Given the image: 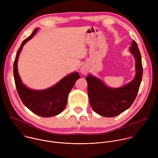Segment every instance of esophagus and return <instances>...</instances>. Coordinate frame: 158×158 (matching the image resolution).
<instances>
[{
    "instance_id": "esophagus-1",
    "label": "esophagus",
    "mask_w": 158,
    "mask_h": 158,
    "mask_svg": "<svg viewBox=\"0 0 158 158\" xmlns=\"http://www.w3.org/2000/svg\"><path fill=\"white\" fill-rule=\"evenodd\" d=\"M81 73L82 74H87V69L85 66H82L81 68Z\"/></svg>"
}]
</instances>
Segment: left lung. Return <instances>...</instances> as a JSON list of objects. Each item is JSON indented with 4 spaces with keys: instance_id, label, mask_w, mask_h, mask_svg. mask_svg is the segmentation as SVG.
Masks as SVG:
<instances>
[{
    "instance_id": "8db88e82",
    "label": "left lung",
    "mask_w": 158,
    "mask_h": 158,
    "mask_svg": "<svg viewBox=\"0 0 158 158\" xmlns=\"http://www.w3.org/2000/svg\"><path fill=\"white\" fill-rule=\"evenodd\" d=\"M136 62V76L128 84L118 88L107 86L100 79L89 74L87 82L88 96L92 109L100 116L115 117L131 107L139 91L143 77L141 56L134 40L129 49Z\"/></svg>"
}]
</instances>
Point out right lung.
I'll return each instance as SVG.
<instances>
[{
	"label": "right lung",
	"mask_w": 158,
	"mask_h": 158,
	"mask_svg": "<svg viewBox=\"0 0 158 158\" xmlns=\"http://www.w3.org/2000/svg\"><path fill=\"white\" fill-rule=\"evenodd\" d=\"M37 31L38 28L35 29L32 34L23 40L18 49L14 63V77L18 94L23 104L34 114L49 118L58 115L64 110L68 95L80 76L77 72L71 73L54 85L44 90L31 89L23 84L17 69L19 56L26 43L34 37Z\"/></svg>",
	"instance_id": "right-lung-1"
}]
</instances>
